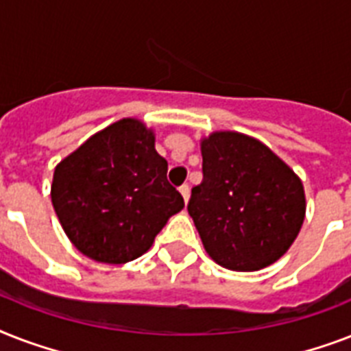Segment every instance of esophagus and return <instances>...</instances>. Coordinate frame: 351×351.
Returning a JSON list of instances; mask_svg holds the SVG:
<instances>
[{
    "mask_svg": "<svg viewBox=\"0 0 351 351\" xmlns=\"http://www.w3.org/2000/svg\"><path fill=\"white\" fill-rule=\"evenodd\" d=\"M180 193H182V197H184V202L187 204V200H189V186L184 184V186L180 187Z\"/></svg>",
    "mask_w": 351,
    "mask_h": 351,
    "instance_id": "esophagus-1",
    "label": "esophagus"
}]
</instances>
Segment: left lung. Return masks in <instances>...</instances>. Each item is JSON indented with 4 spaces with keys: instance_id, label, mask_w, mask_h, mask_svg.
<instances>
[{
    "instance_id": "1",
    "label": "left lung",
    "mask_w": 351,
    "mask_h": 351,
    "mask_svg": "<svg viewBox=\"0 0 351 351\" xmlns=\"http://www.w3.org/2000/svg\"><path fill=\"white\" fill-rule=\"evenodd\" d=\"M202 173L187 211L209 256L233 271L278 261L304 222L299 176L264 143L231 131L204 138Z\"/></svg>"
}]
</instances>
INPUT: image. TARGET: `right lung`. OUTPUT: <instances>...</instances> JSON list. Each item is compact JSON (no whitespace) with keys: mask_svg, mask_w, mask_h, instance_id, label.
<instances>
[{"mask_svg":"<svg viewBox=\"0 0 351 351\" xmlns=\"http://www.w3.org/2000/svg\"><path fill=\"white\" fill-rule=\"evenodd\" d=\"M51 198L69 240L96 262L123 264L153 245L184 208L167 182V162L140 120L96 132L54 169Z\"/></svg>","mask_w":351,"mask_h":351,"instance_id":"obj_1","label":"right lung"}]
</instances>
